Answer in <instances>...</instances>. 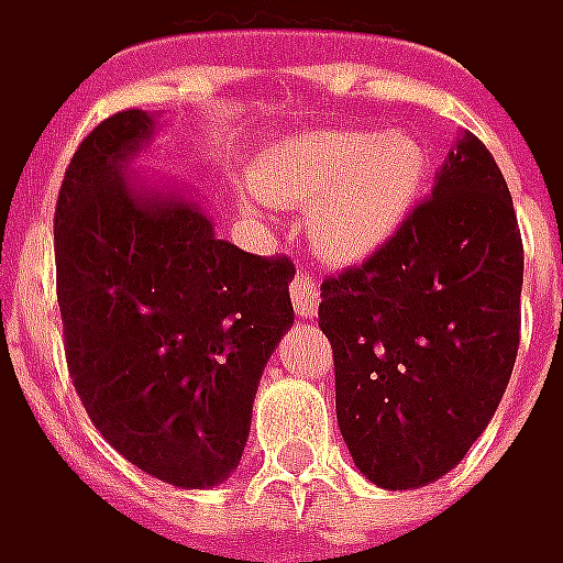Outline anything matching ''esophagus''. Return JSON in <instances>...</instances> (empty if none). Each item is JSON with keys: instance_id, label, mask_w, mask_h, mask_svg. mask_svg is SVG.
Returning <instances> with one entry per match:
<instances>
[{"instance_id": "esophagus-1", "label": "esophagus", "mask_w": 563, "mask_h": 563, "mask_svg": "<svg viewBox=\"0 0 563 563\" xmlns=\"http://www.w3.org/2000/svg\"><path fill=\"white\" fill-rule=\"evenodd\" d=\"M290 300H294L297 316L312 319L319 312V285H316V278L307 273L294 275V282H290Z\"/></svg>"}]
</instances>
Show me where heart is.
Segmentation results:
<instances>
[{
    "mask_svg": "<svg viewBox=\"0 0 563 563\" xmlns=\"http://www.w3.org/2000/svg\"><path fill=\"white\" fill-rule=\"evenodd\" d=\"M428 151L409 130H319L263 154L251 185L266 203L309 207V238L331 263H360L412 217Z\"/></svg>",
    "mask_w": 563,
    "mask_h": 563,
    "instance_id": "1",
    "label": "heart"
}]
</instances>
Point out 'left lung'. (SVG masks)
I'll list each match as a JSON object with an SVG mask.
<instances>
[{
  "instance_id": "obj_1",
  "label": "left lung",
  "mask_w": 563,
  "mask_h": 563,
  "mask_svg": "<svg viewBox=\"0 0 563 563\" xmlns=\"http://www.w3.org/2000/svg\"><path fill=\"white\" fill-rule=\"evenodd\" d=\"M523 244L499 164L459 135L380 251L322 282L338 424L380 489L440 481L486 431L520 343Z\"/></svg>"
}]
</instances>
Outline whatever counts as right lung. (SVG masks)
<instances>
[{"label": "right lung", "instance_id": "right-lung-1", "mask_svg": "<svg viewBox=\"0 0 563 563\" xmlns=\"http://www.w3.org/2000/svg\"><path fill=\"white\" fill-rule=\"evenodd\" d=\"M157 117H108L64 173V353L96 431L126 462L210 489L241 462L263 368L294 325V263L220 241L195 195L132 173Z\"/></svg>", "mask_w": 563, "mask_h": 563}]
</instances>
